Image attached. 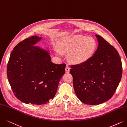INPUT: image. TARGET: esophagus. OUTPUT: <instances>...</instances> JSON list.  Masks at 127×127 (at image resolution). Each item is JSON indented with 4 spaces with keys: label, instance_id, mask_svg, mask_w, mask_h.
<instances>
[{
    "label": "esophagus",
    "instance_id": "obj_1",
    "mask_svg": "<svg viewBox=\"0 0 127 127\" xmlns=\"http://www.w3.org/2000/svg\"><path fill=\"white\" fill-rule=\"evenodd\" d=\"M65 72H66L67 73H69V71H70V67L69 65L68 64L66 65V66H65Z\"/></svg>",
    "mask_w": 127,
    "mask_h": 127
}]
</instances>
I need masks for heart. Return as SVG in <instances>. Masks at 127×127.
Wrapping results in <instances>:
<instances>
[{
  "label": "heart",
  "mask_w": 127,
  "mask_h": 127,
  "mask_svg": "<svg viewBox=\"0 0 127 127\" xmlns=\"http://www.w3.org/2000/svg\"><path fill=\"white\" fill-rule=\"evenodd\" d=\"M63 52L69 53L68 59L74 64H81L87 62L94 54L97 44L92 37L82 35H72L64 38L59 43ZM56 53L59 56L63 55L59 48L56 49Z\"/></svg>",
  "instance_id": "heart-1"
}]
</instances>
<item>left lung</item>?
Returning <instances> with one entry per match:
<instances>
[{
	"label": "left lung",
	"mask_w": 127,
	"mask_h": 127,
	"mask_svg": "<svg viewBox=\"0 0 127 127\" xmlns=\"http://www.w3.org/2000/svg\"><path fill=\"white\" fill-rule=\"evenodd\" d=\"M93 56L83 64L71 66L73 88L81 102L96 105L110 99L122 77L123 67L117 50L102 37Z\"/></svg>",
	"instance_id": "8db88e82"
}]
</instances>
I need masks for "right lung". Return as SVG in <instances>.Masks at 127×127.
I'll use <instances>...</instances> for the list:
<instances>
[{"instance_id":"1","label":"right lung","mask_w":127,"mask_h":127,"mask_svg":"<svg viewBox=\"0 0 127 127\" xmlns=\"http://www.w3.org/2000/svg\"><path fill=\"white\" fill-rule=\"evenodd\" d=\"M42 37L24 39L14 48L7 65V77L16 97L26 104L40 105L53 99L65 73V64H55L49 50L36 45Z\"/></svg>"}]
</instances>
